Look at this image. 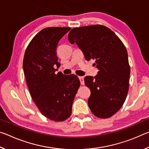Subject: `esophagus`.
Masks as SVG:
<instances>
[{
	"label": "esophagus",
	"mask_w": 149,
	"mask_h": 149,
	"mask_svg": "<svg viewBox=\"0 0 149 149\" xmlns=\"http://www.w3.org/2000/svg\"><path fill=\"white\" fill-rule=\"evenodd\" d=\"M79 79L80 80L81 84L84 85V84H85V82H84V77H83V76H79Z\"/></svg>",
	"instance_id": "obj_1"
}]
</instances>
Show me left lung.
Here are the masks:
<instances>
[{"label":"left lung","instance_id":"left-lung-1","mask_svg":"<svg viewBox=\"0 0 149 149\" xmlns=\"http://www.w3.org/2000/svg\"><path fill=\"white\" fill-rule=\"evenodd\" d=\"M68 39L77 45L87 60H94L99 70L95 77L84 79L91 92V110L98 118L111 117L122 107L129 90L130 67L124 45L112 30L100 25L72 29Z\"/></svg>","mask_w":149,"mask_h":149}]
</instances>
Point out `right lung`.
I'll list each match as a JSON object with an SVG mask.
<instances>
[{
    "instance_id": "add662e5",
    "label": "right lung",
    "mask_w": 149,
    "mask_h": 149,
    "mask_svg": "<svg viewBox=\"0 0 149 149\" xmlns=\"http://www.w3.org/2000/svg\"><path fill=\"white\" fill-rule=\"evenodd\" d=\"M70 29L53 27L42 29L29 42L24 58V72L33 100L42 115L56 122L71 116L73 102L80 86L77 75H64L60 72L55 74L60 66L57 45Z\"/></svg>"
}]
</instances>
